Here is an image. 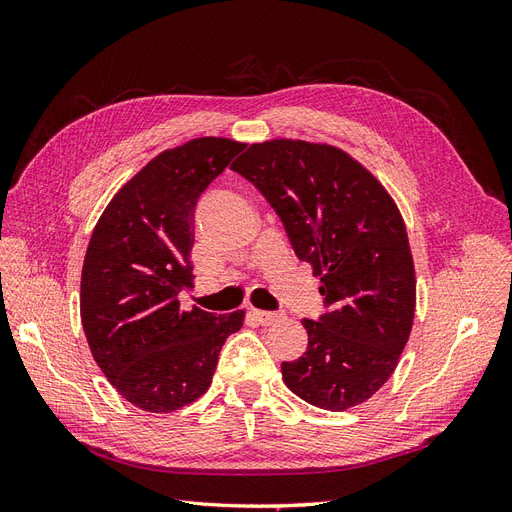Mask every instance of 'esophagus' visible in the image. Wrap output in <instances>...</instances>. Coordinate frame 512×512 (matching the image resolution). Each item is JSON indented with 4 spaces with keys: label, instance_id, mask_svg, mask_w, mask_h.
<instances>
[{
    "label": "esophagus",
    "instance_id": "esophagus-1",
    "mask_svg": "<svg viewBox=\"0 0 512 512\" xmlns=\"http://www.w3.org/2000/svg\"><path fill=\"white\" fill-rule=\"evenodd\" d=\"M252 318L256 320V322H260V324H265V327H269V324H273V322H277L282 318V314H277V312H265V309H252Z\"/></svg>",
    "mask_w": 512,
    "mask_h": 512
}]
</instances>
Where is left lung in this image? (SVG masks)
Instances as JSON below:
<instances>
[{"instance_id":"left-lung-1","label":"left lung","mask_w":512,"mask_h":512,"mask_svg":"<svg viewBox=\"0 0 512 512\" xmlns=\"http://www.w3.org/2000/svg\"><path fill=\"white\" fill-rule=\"evenodd\" d=\"M280 215L320 277L329 314L301 320L307 350L282 363L288 389L344 412L391 378L414 322L416 275L406 222L378 177L329 143L271 138L232 164Z\"/></svg>"}]
</instances>
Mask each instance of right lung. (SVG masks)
Returning a JSON list of instances; mask_svg holds the SVG:
<instances>
[{
    "label": "right lung",
    "mask_w": 512,
    "mask_h": 512,
    "mask_svg": "<svg viewBox=\"0 0 512 512\" xmlns=\"http://www.w3.org/2000/svg\"><path fill=\"white\" fill-rule=\"evenodd\" d=\"M245 149L192 138L149 160L119 188L91 232L81 273V322L91 354L117 393L145 412H175L205 395L245 312L183 309L192 288L194 207Z\"/></svg>",
    "instance_id": "1"
}]
</instances>
